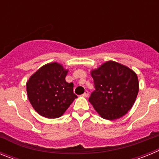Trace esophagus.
<instances>
[{"label": "esophagus", "instance_id": "esophagus-1", "mask_svg": "<svg viewBox=\"0 0 159 159\" xmlns=\"http://www.w3.org/2000/svg\"><path fill=\"white\" fill-rule=\"evenodd\" d=\"M88 95H89V93H88V91H85V92H84V93L82 95H83V96H84V97H88Z\"/></svg>", "mask_w": 159, "mask_h": 159}]
</instances>
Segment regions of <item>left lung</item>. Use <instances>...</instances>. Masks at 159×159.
I'll list each match as a JSON object with an SVG mask.
<instances>
[{
	"mask_svg": "<svg viewBox=\"0 0 159 159\" xmlns=\"http://www.w3.org/2000/svg\"><path fill=\"white\" fill-rule=\"evenodd\" d=\"M95 91L89 102L102 119L114 120L127 113L139 92L136 73L115 61H107L92 71Z\"/></svg>",
	"mask_w": 159,
	"mask_h": 159,
	"instance_id": "8db88e82",
	"label": "left lung"
}]
</instances>
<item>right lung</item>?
<instances>
[{
    "instance_id": "right-lung-1",
    "label": "right lung",
    "mask_w": 159,
    "mask_h": 159,
    "mask_svg": "<svg viewBox=\"0 0 159 159\" xmlns=\"http://www.w3.org/2000/svg\"><path fill=\"white\" fill-rule=\"evenodd\" d=\"M67 73L62 65L54 62L43 65L29 78L26 84L28 98L40 116L60 117L77 98L72 83L65 81Z\"/></svg>"
}]
</instances>
